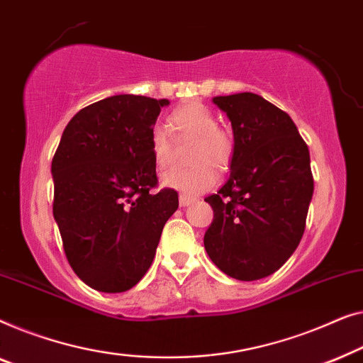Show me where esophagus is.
I'll return each mask as SVG.
<instances>
[{
  "mask_svg": "<svg viewBox=\"0 0 363 363\" xmlns=\"http://www.w3.org/2000/svg\"><path fill=\"white\" fill-rule=\"evenodd\" d=\"M197 201V197H191V196H186V194H181L179 196V206L181 207H187V206H191L192 202H196Z\"/></svg>",
  "mask_w": 363,
  "mask_h": 363,
  "instance_id": "1",
  "label": "esophagus"
}]
</instances>
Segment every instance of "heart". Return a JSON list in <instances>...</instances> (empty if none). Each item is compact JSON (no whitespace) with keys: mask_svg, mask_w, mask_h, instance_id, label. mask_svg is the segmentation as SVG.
<instances>
[{"mask_svg":"<svg viewBox=\"0 0 363 363\" xmlns=\"http://www.w3.org/2000/svg\"><path fill=\"white\" fill-rule=\"evenodd\" d=\"M169 130L179 138H194L191 150V169H171L161 177L164 187L174 189L186 196L206 192L217 181V169H223L232 160L233 141L228 133L218 128L216 115L206 105H182L169 116ZM151 152L157 167H166L171 161V138L166 128L156 125L150 135Z\"/></svg>","mask_w":363,"mask_h":363,"instance_id":"obj_1","label":"heart"}]
</instances>
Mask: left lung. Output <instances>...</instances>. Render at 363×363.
I'll return each instance as SVG.
<instances>
[{
    "mask_svg": "<svg viewBox=\"0 0 363 363\" xmlns=\"http://www.w3.org/2000/svg\"><path fill=\"white\" fill-rule=\"evenodd\" d=\"M233 130L230 177L206 199L213 220L203 247L240 281L267 278L303 238L314 192L309 150L286 111L257 94L213 96Z\"/></svg>",
    "mask_w": 363,
    "mask_h": 363,
    "instance_id": "8db88e82",
    "label": "left lung"
}]
</instances>
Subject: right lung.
I'll list each match as a JSON object with an SVG mask.
<instances>
[{"label":"right lung","mask_w":363,"mask_h":363,"mask_svg":"<svg viewBox=\"0 0 363 363\" xmlns=\"http://www.w3.org/2000/svg\"><path fill=\"white\" fill-rule=\"evenodd\" d=\"M169 100L113 95L82 108L52 160L54 218L75 274L101 293L131 289L150 269L179 207L157 186L150 135Z\"/></svg>","instance_id":"1"}]
</instances>
